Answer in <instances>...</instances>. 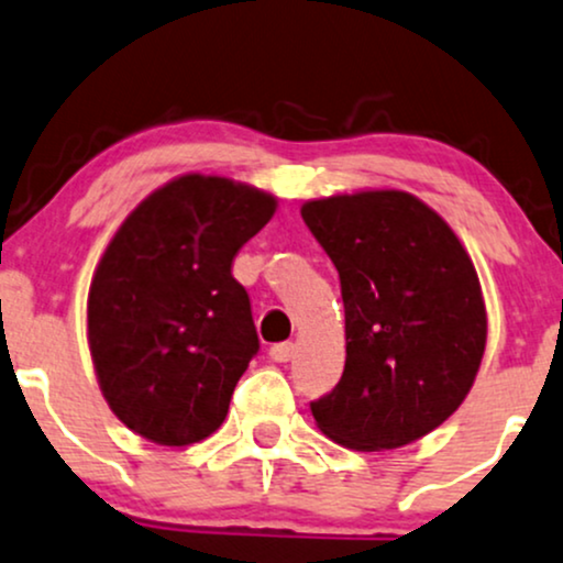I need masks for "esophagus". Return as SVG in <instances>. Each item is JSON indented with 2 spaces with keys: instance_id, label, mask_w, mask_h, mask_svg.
Instances as JSON below:
<instances>
[{
  "instance_id": "esophagus-1",
  "label": "esophagus",
  "mask_w": 563,
  "mask_h": 563,
  "mask_svg": "<svg viewBox=\"0 0 563 563\" xmlns=\"http://www.w3.org/2000/svg\"><path fill=\"white\" fill-rule=\"evenodd\" d=\"M292 355H295V344H289V342L274 344L268 350V357L274 360V363H289V360H292Z\"/></svg>"
}]
</instances>
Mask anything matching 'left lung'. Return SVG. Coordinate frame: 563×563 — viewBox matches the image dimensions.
Returning a JSON list of instances; mask_svg holds the SVG:
<instances>
[{"instance_id":"obj_1","label":"left lung","mask_w":563,"mask_h":563,"mask_svg":"<svg viewBox=\"0 0 563 563\" xmlns=\"http://www.w3.org/2000/svg\"><path fill=\"white\" fill-rule=\"evenodd\" d=\"M300 213L344 300V373L310 405L316 426L357 451L422 439L456 412L485 352L473 258L433 208L401 190L308 200Z\"/></svg>"}]
</instances>
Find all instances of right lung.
Returning <instances> with one entry per match:
<instances>
[{
    "label": "right lung",
    "mask_w": 563,
    "mask_h": 563,
    "mask_svg": "<svg viewBox=\"0 0 563 563\" xmlns=\"http://www.w3.org/2000/svg\"><path fill=\"white\" fill-rule=\"evenodd\" d=\"M276 198L183 175L141 200L103 250L88 289V346L112 412L162 446L208 439L258 352L232 261Z\"/></svg>",
    "instance_id": "obj_1"
}]
</instances>
